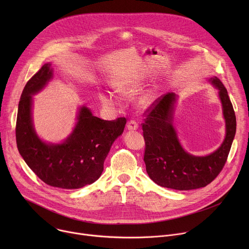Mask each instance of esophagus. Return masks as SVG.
I'll list each match as a JSON object with an SVG mask.
<instances>
[{"label":"esophagus","mask_w":249,"mask_h":249,"mask_svg":"<svg viewBox=\"0 0 249 249\" xmlns=\"http://www.w3.org/2000/svg\"><path fill=\"white\" fill-rule=\"evenodd\" d=\"M138 127H139V125L135 120H129L127 123V128L130 131H135L138 129Z\"/></svg>","instance_id":"obj_1"}]
</instances>
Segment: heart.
<instances>
[{
	"label": "heart",
	"instance_id": "heart-1",
	"mask_svg": "<svg viewBox=\"0 0 249 249\" xmlns=\"http://www.w3.org/2000/svg\"><path fill=\"white\" fill-rule=\"evenodd\" d=\"M136 88H137L136 84L129 81H118L113 84L114 90L120 94H130L136 90ZM98 99L105 108L111 109L116 107L118 105V98L111 91L98 92ZM154 100H155V97L152 93H146L139 98L138 103L141 107L148 108L153 104Z\"/></svg>",
	"mask_w": 249,
	"mask_h": 249
}]
</instances>
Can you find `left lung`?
<instances>
[{
  "label": "left lung",
  "mask_w": 249,
  "mask_h": 249,
  "mask_svg": "<svg viewBox=\"0 0 249 249\" xmlns=\"http://www.w3.org/2000/svg\"><path fill=\"white\" fill-rule=\"evenodd\" d=\"M219 89L226 120V138L221 147L206 157L188 154L181 147L172 125L176 95L167 92L147 109L142 124L145 139L144 161L150 178L158 185L175 190L205 187L222 171L235 135L236 119L227 89L217 78L209 80Z\"/></svg>",
  "instance_id": "left-lung-1"
}]
</instances>
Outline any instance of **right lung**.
Wrapping results in <instances>:
<instances>
[{
  "mask_svg": "<svg viewBox=\"0 0 249 249\" xmlns=\"http://www.w3.org/2000/svg\"><path fill=\"white\" fill-rule=\"evenodd\" d=\"M51 64H44L25 85L16 125L18 152L30 169L46 184L78 189L93 183L103 171V163L113 142L125 128L126 118L102 120L83 106L78 122L62 144H47L36 135L32 124V94L38 92L52 78Z\"/></svg>",
  "mask_w": 249,
  "mask_h": 249,
  "instance_id": "1",
  "label": "right lung"
}]
</instances>
